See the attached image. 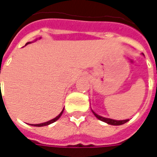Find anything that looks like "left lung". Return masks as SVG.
<instances>
[{"mask_svg":"<svg viewBox=\"0 0 157 157\" xmlns=\"http://www.w3.org/2000/svg\"><path fill=\"white\" fill-rule=\"evenodd\" d=\"M92 113L95 115V117L97 118H98L99 120H101V121L104 122L106 124H109L111 125H121L124 124L125 123H127V122L129 120V119H124V120H116V119H113V118H105V117H102L101 115H98V113H96L92 109Z\"/></svg>","mask_w":157,"mask_h":157,"instance_id":"8db88e82","label":"left lung"}]
</instances>
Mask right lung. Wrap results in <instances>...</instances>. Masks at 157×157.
Listing matches in <instances>:
<instances>
[{
	"label": "right lung",
	"mask_w": 157,
	"mask_h": 157,
	"mask_svg": "<svg viewBox=\"0 0 157 157\" xmlns=\"http://www.w3.org/2000/svg\"><path fill=\"white\" fill-rule=\"evenodd\" d=\"M41 39V37L39 38V39ZM37 39H35V40H33V41H36ZM31 43H33L32 42H28L27 44H26V45L27 44H31ZM63 112H64V109H62V111L60 112V113L59 114L58 116H56L55 118H53V119H51V120H49V121H47V122H44V123H42V124H30V125H32V126H36V127H42V126H47V125L50 124H53V123H55V121H57L59 118H60V116L62 115V113H63Z\"/></svg>",
	"instance_id": "add662e5"
}]
</instances>
